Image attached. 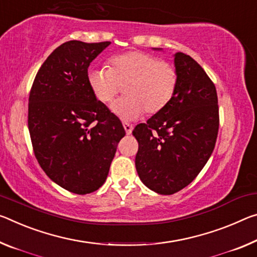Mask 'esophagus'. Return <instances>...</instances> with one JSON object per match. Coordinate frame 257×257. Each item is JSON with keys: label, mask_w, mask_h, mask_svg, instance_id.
<instances>
[{"label": "esophagus", "mask_w": 257, "mask_h": 257, "mask_svg": "<svg viewBox=\"0 0 257 257\" xmlns=\"http://www.w3.org/2000/svg\"><path fill=\"white\" fill-rule=\"evenodd\" d=\"M123 128H124V130H125V134H127V135H130V134L133 133V125L132 124H129V123H123Z\"/></svg>", "instance_id": "obj_1"}]
</instances>
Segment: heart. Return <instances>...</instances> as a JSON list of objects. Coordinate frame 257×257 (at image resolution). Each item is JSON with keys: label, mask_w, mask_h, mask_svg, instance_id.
<instances>
[{"label": "heart", "mask_w": 257, "mask_h": 257, "mask_svg": "<svg viewBox=\"0 0 257 257\" xmlns=\"http://www.w3.org/2000/svg\"><path fill=\"white\" fill-rule=\"evenodd\" d=\"M107 68H93L88 73V83L97 99L111 103L124 90L125 98L115 101L112 111L121 120L134 121L164 109L175 95L178 76L172 65L142 51L119 55L109 60Z\"/></svg>", "instance_id": "1"}]
</instances>
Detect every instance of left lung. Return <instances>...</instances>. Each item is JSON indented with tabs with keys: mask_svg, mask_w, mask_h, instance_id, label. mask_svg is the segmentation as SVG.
<instances>
[{
	"mask_svg": "<svg viewBox=\"0 0 257 257\" xmlns=\"http://www.w3.org/2000/svg\"><path fill=\"white\" fill-rule=\"evenodd\" d=\"M174 64L178 82L172 100L133 132L138 142V176L159 194L176 193L198 176L213 153L218 133L214 83L183 52L174 55Z\"/></svg>",
	"mask_w": 257,
	"mask_h": 257,
	"instance_id": "obj_1",
	"label": "left lung"
}]
</instances>
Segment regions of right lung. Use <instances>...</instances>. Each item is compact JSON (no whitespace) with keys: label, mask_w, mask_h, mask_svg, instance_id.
<instances>
[{"label":"right lung","mask_w":257,"mask_h":257,"mask_svg":"<svg viewBox=\"0 0 257 257\" xmlns=\"http://www.w3.org/2000/svg\"><path fill=\"white\" fill-rule=\"evenodd\" d=\"M111 42L68 41L46 59L28 100V129L35 157L52 182L76 194L97 191L106 181L121 121L97 100L88 67Z\"/></svg>","instance_id":"right-lung-1"}]
</instances>
